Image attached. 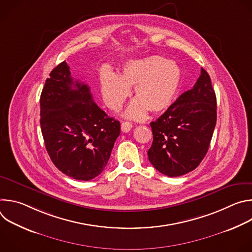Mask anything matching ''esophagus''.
<instances>
[{
  "label": "esophagus",
  "instance_id": "1",
  "mask_svg": "<svg viewBox=\"0 0 252 252\" xmlns=\"http://www.w3.org/2000/svg\"><path fill=\"white\" fill-rule=\"evenodd\" d=\"M131 127H132V124L129 123V122H123L122 125H121V128L124 132L129 131L131 129Z\"/></svg>",
  "mask_w": 252,
  "mask_h": 252
}]
</instances>
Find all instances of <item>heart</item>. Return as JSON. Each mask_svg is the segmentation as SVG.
Here are the masks:
<instances>
[{
	"instance_id": "obj_1",
	"label": "heart",
	"mask_w": 252,
	"mask_h": 252,
	"mask_svg": "<svg viewBox=\"0 0 252 252\" xmlns=\"http://www.w3.org/2000/svg\"><path fill=\"white\" fill-rule=\"evenodd\" d=\"M182 82V69L173 62L159 56L132 60L126 63L120 77L104 73L100 90L105 104L118 111L133 89L135 99L128 105L126 117L140 120L148 111L158 114L172 104Z\"/></svg>"
}]
</instances>
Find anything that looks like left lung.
Returning <instances> with one entry per match:
<instances>
[{"mask_svg":"<svg viewBox=\"0 0 252 252\" xmlns=\"http://www.w3.org/2000/svg\"><path fill=\"white\" fill-rule=\"evenodd\" d=\"M217 124V96L207 71L155 122L149 160L162 174L184 175L205 157Z\"/></svg>","mask_w":252,"mask_h":252,"instance_id":"obj_1","label":"left lung"}]
</instances>
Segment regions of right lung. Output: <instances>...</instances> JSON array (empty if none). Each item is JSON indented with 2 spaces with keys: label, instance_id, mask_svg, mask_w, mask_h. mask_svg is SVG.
<instances>
[{
  "label": "right lung",
  "instance_id": "1",
  "mask_svg": "<svg viewBox=\"0 0 252 252\" xmlns=\"http://www.w3.org/2000/svg\"><path fill=\"white\" fill-rule=\"evenodd\" d=\"M40 106L45 146L58 169L87 182L101 173L121 125L99 109L88 85L70 77L64 61L51 71Z\"/></svg>",
  "mask_w": 252,
  "mask_h": 252
}]
</instances>
